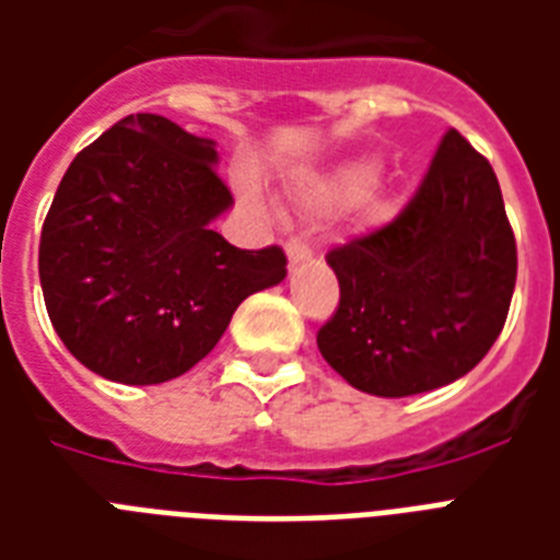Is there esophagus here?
Segmentation results:
<instances>
[{
	"mask_svg": "<svg viewBox=\"0 0 560 560\" xmlns=\"http://www.w3.org/2000/svg\"><path fill=\"white\" fill-rule=\"evenodd\" d=\"M284 249H288L290 267H299V264L311 261V255H314V249H311V246H307L305 241H302V237H290Z\"/></svg>",
	"mask_w": 560,
	"mask_h": 560,
	"instance_id": "obj_1",
	"label": "esophagus"
}]
</instances>
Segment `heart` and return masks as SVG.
<instances>
[{
  "instance_id": "heart-1",
  "label": "heart",
  "mask_w": 560,
  "mask_h": 560,
  "mask_svg": "<svg viewBox=\"0 0 560 560\" xmlns=\"http://www.w3.org/2000/svg\"><path fill=\"white\" fill-rule=\"evenodd\" d=\"M377 165L374 162H349L325 179H319L311 191H307V202L316 209L325 211H342L358 206L372 194L377 186ZM374 214H383V202H372Z\"/></svg>"
}]
</instances>
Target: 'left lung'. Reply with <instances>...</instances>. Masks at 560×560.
Returning <instances> with one entry per match:
<instances>
[{
  "instance_id": "1",
  "label": "left lung",
  "mask_w": 560,
  "mask_h": 560,
  "mask_svg": "<svg viewBox=\"0 0 560 560\" xmlns=\"http://www.w3.org/2000/svg\"><path fill=\"white\" fill-rule=\"evenodd\" d=\"M325 258L340 305L316 346L354 389L381 398L468 374L503 331L517 279L494 168L456 130L398 218Z\"/></svg>"
}]
</instances>
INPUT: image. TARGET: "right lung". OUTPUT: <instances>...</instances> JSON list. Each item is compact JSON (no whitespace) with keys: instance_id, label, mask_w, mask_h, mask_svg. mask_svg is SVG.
Masks as SVG:
<instances>
[{"instance_id":"right-lung-1","label":"right lung","mask_w":560,"mask_h":560,"mask_svg":"<svg viewBox=\"0 0 560 560\" xmlns=\"http://www.w3.org/2000/svg\"><path fill=\"white\" fill-rule=\"evenodd\" d=\"M211 139L153 113L83 148L39 235V284L63 346L101 377L165 383L200 363L246 296L279 284V246L237 249Z\"/></svg>"}]
</instances>
